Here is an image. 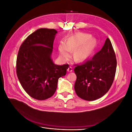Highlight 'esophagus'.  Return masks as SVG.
Returning <instances> with one entry per match:
<instances>
[{
    "mask_svg": "<svg viewBox=\"0 0 132 132\" xmlns=\"http://www.w3.org/2000/svg\"><path fill=\"white\" fill-rule=\"evenodd\" d=\"M73 68L71 67H69V68H68V70H67V71H68V72H69V73H70V72H71V71H73Z\"/></svg>",
    "mask_w": 132,
    "mask_h": 132,
    "instance_id": "obj_1",
    "label": "esophagus"
}]
</instances>
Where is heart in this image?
I'll use <instances>...</instances> for the list:
<instances>
[{
    "label": "heart",
    "mask_w": 132,
    "mask_h": 132,
    "mask_svg": "<svg viewBox=\"0 0 132 132\" xmlns=\"http://www.w3.org/2000/svg\"><path fill=\"white\" fill-rule=\"evenodd\" d=\"M97 45V40L91 38V36L83 33L74 34L69 37L65 45L61 43L58 50L61 58L68 59L71 56V52L74 51V58L78 62L85 61L90 58Z\"/></svg>",
    "instance_id": "b5f03b06"
}]
</instances>
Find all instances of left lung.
Wrapping results in <instances>:
<instances>
[{
	"label": "left lung",
	"instance_id": "obj_1",
	"mask_svg": "<svg viewBox=\"0 0 132 132\" xmlns=\"http://www.w3.org/2000/svg\"><path fill=\"white\" fill-rule=\"evenodd\" d=\"M116 67L115 53L110 40L107 38L101 50L92 59L75 68L76 94L86 101H94L102 97L112 84Z\"/></svg>",
	"mask_w": 132,
	"mask_h": 132
}]
</instances>
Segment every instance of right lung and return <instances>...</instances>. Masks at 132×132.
Masks as SVG:
<instances>
[{"mask_svg": "<svg viewBox=\"0 0 132 132\" xmlns=\"http://www.w3.org/2000/svg\"><path fill=\"white\" fill-rule=\"evenodd\" d=\"M57 31L42 28L22 43L16 60V74L23 89L38 100L51 97L56 91L58 79L66 74L68 64L56 65L51 58Z\"/></svg>", "mask_w": 132, "mask_h": 132, "instance_id": "add662e5", "label": "right lung"}]
</instances>
